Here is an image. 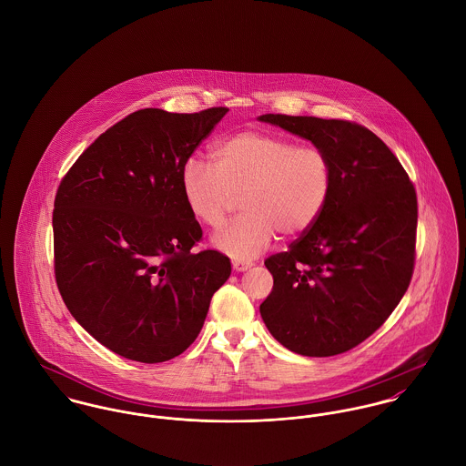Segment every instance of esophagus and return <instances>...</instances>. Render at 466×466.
<instances>
[{"instance_id": "34e87169", "label": "esophagus", "mask_w": 466, "mask_h": 466, "mask_svg": "<svg viewBox=\"0 0 466 466\" xmlns=\"http://www.w3.org/2000/svg\"><path fill=\"white\" fill-rule=\"evenodd\" d=\"M251 267H253L251 260H233V268H235L237 272L248 270V268H251Z\"/></svg>"}]
</instances>
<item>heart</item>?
<instances>
[{"label": "heart", "mask_w": 466, "mask_h": 466, "mask_svg": "<svg viewBox=\"0 0 466 466\" xmlns=\"http://www.w3.org/2000/svg\"><path fill=\"white\" fill-rule=\"evenodd\" d=\"M211 159L213 167L199 159L183 165V199L199 224L218 229L240 198L244 213L215 237V246L237 260L262 253L278 231H309L332 196L330 156L281 134H231L215 143Z\"/></svg>", "instance_id": "heart-1"}]
</instances>
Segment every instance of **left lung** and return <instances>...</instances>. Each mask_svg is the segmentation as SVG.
<instances>
[{"instance_id": "left-lung-1", "label": "left lung", "mask_w": 466, "mask_h": 466, "mask_svg": "<svg viewBox=\"0 0 466 466\" xmlns=\"http://www.w3.org/2000/svg\"><path fill=\"white\" fill-rule=\"evenodd\" d=\"M258 120L312 141L333 167L332 196L318 222L266 260L274 285L260 305L262 319L294 353H344L384 325L410 283L414 187L390 147L359 124L287 115Z\"/></svg>"}]
</instances>
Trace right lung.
Segmentation results:
<instances>
[{
	"label": "right lung",
	"instance_id": "add662e5",
	"mask_svg": "<svg viewBox=\"0 0 466 466\" xmlns=\"http://www.w3.org/2000/svg\"><path fill=\"white\" fill-rule=\"evenodd\" d=\"M139 109L100 134L63 177L54 208L56 279L78 325L147 364L181 355L231 274L202 237L181 170L228 113Z\"/></svg>",
	"mask_w": 466,
	"mask_h": 466
}]
</instances>
